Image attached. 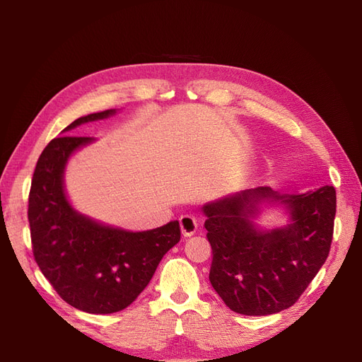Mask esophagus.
Instances as JSON below:
<instances>
[{"label": "esophagus", "instance_id": "1", "mask_svg": "<svg viewBox=\"0 0 362 362\" xmlns=\"http://www.w3.org/2000/svg\"><path fill=\"white\" fill-rule=\"evenodd\" d=\"M180 225H181V231L185 237H190L196 233L198 229V223H196V218L192 214H184L180 217Z\"/></svg>", "mask_w": 362, "mask_h": 362}]
</instances>
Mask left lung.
Instances as JSON below:
<instances>
[{
    "instance_id": "8db88e82",
    "label": "left lung",
    "mask_w": 362,
    "mask_h": 362,
    "mask_svg": "<svg viewBox=\"0 0 362 362\" xmlns=\"http://www.w3.org/2000/svg\"><path fill=\"white\" fill-rule=\"evenodd\" d=\"M273 206L281 208L288 223L262 228L257 221ZM335 208L332 185L299 194L257 187L206 202L210 282L228 308L269 315L294 305L329 254Z\"/></svg>"
}]
</instances>
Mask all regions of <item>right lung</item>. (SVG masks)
Returning <instances> with one entry per match:
<instances>
[{"label": "right lung", "mask_w": 362, "mask_h": 362, "mask_svg": "<svg viewBox=\"0 0 362 362\" xmlns=\"http://www.w3.org/2000/svg\"><path fill=\"white\" fill-rule=\"evenodd\" d=\"M116 108L81 116L62 133L116 115ZM93 137L62 136L40 154L28 198L33 254L60 298L90 314L127 308L146 288L169 249L180 242V222L148 231L108 225L76 211L64 189L69 158Z\"/></svg>", "instance_id": "1"}]
</instances>
